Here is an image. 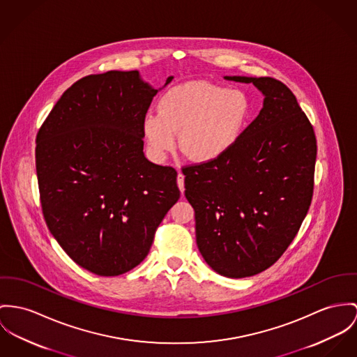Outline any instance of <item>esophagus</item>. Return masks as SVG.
<instances>
[{
	"instance_id": "obj_1",
	"label": "esophagus",
	"mask_w": 357,
	"mask_h": 357,
	"mask_svg": "<svg viewBox=\"0 0 357 357\" xmlns=\"http://www.w3.org/2000/svg\"><path fill=\"white\" fill-rule=\"evenodd\" d=\"M176 183H178V188H179L181 192H185V176H183V174H181V172L178 174Z\"/></svg>"
}]
</instances>
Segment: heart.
<instances>
[{"label": "heart", "instance_id": "b5f03b06", "mask_svg": "<svg viewBox=\"0 0 357 357\" xmlns=\"http://www.w3.org/2000/svg\"><path fill=\"white\" fill-rule=\"evenodd\" d=\"M252 112L245 91L206 82H185L168 89L158 103V115L142 123L148 146L163 158L179 135L182 152L194 162H213L231 151L246 130Z\"/></svg>", "mask_w": 357, "mask_h": 357}]
</instances>
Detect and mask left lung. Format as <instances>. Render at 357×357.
I'll use <instances>...</instances> for the list:
<instances>
[{"mask_svg":"<svg viewBox=\"0 0 357 357\" xmlns=\"http://www.w3.org/2000/svg\"><path fill=\"white\" fill-rule=\"evenodd\" d=\"M224 79L254 84L264 107L224 156L182 171L201 255L219 275L243 278L271 268L296 236L312 198L317 138L285 84Z\"/></svg>","mask_w":357,"mask_h":357,"instance_id":"1","label":"left lung"}]
</instances>
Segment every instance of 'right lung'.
Listing matches in <instances>:
<instances>
[{
    "label": "right lung",
    "mask_w": 357,
    "mask_h": 357,
    "mask_svg": "<svg viewBox=\"0 0 357 357\" xmlns=\"http://www.w3.org/2000/svg\"><path fill=\"white\" fill-rule=\"evenodd\" d=\"M158 92L138 70L82 77L36 135L46 224L63 251L95 275H123L142 262L181 197L176 171L142 152V123Z\"/></svg>",
    "instance_id": "1"
}]
</instances>
